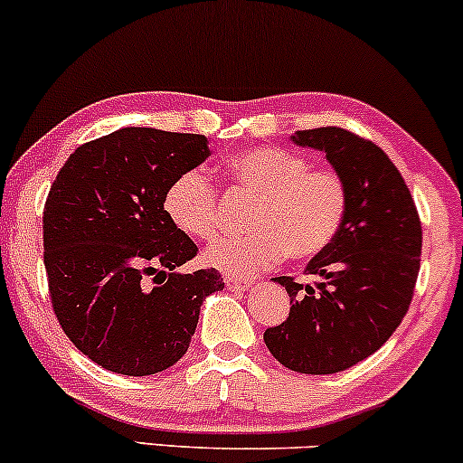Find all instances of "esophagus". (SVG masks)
I'll return each instance as SVG.
<instances>
[{"instance_id": "esophagus-1", "label": "esophagus", "mask_w": 463, "mask_h": 463, "mask_svg": "<svg viewBox=\"0 0 463 463\" xmlns=\"http://www.w3.org/2000/svg\"><path fill=\"white\" fill-rule=\"evenodd\" d=\"M224 283H226L228 289H232V291H246V289H250V287H252V280L239 279V276H226Z\"/></svg>"}]
</instances>
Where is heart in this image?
<instances>
[{
	"label": "heart",
	"mask_w": 463,
	"mask_h": 463,
	"mask_svg": "<svg viewBox=\"0 0 463 463\" xmlns=\"http://www.w3.org/2000/svg\"><path fill=\"white\" fill-rule=\"evenodd\" d=\"M232 194L252 198L246 235L224 237L206 250V263L228 274H254L287 257L322 254L342 231L348 211L346 178L313 167L283 147L232 154L224 169ZM165 213L184 235L211 241L220 232V189L200 169H189L165 191Z\"/></svg>",
	"instance_id": "b5f03b06"
}]
</instances>
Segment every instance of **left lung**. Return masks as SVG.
<instances>
[{"instance_id":"obj_1","label":"left lung","mask_w":463,"mask_h":463,"mask_svg":"<svg viewBox=\"0 0 463 463\" xmlns=\"http://www.w3.org/2000/svg\"><path fill=\"white\" fill-rule=\"evenodd\" d=\"M298 146L322 150L346 178L348 211L342 231L307 274L274 279L289 294V317L263 333L285 368L333 374L376 353L413 298L422 252V224L409 187L376 143L339 126L298 130Z\"/></svg>"}]
</instances>
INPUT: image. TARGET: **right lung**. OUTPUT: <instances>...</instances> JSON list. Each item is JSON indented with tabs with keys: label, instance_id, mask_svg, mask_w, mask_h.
Wrapping results in <instances>:
<instances>
[{
	"label": "right lung",
	"instance_id": "obj_1",
	"mask_svg": "<svg viewBox=\"0 0 463 463\" xmlns=\"http://www.w3.org/2000/svg\"><path fill=\"white\" fill-rule=\"evenodd\" d=\"M209 156L204 135L121 128L80 146L43 209L52 309L80 353L126 376L187 353L215 268L176 274L198 246L165 213L172 180Z\"/></svg>",
	"mask_w": 463,
	"mask_h": 463
}]
</instances>
